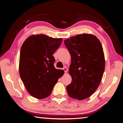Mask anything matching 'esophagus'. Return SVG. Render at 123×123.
Instances as JSON below:
<instances>
[{
  "instance_id": "esophagus-1",
  "label": "esophagus",
  "mask_w": 123,
  "mask_h": 123,
  "mask_svg": "<svg viewBox=\"0 0 123 123\" xmlns=\"http://www.w3.org/2000/svg\"><path fill=\"white\" fill-rule=\"evenodd\" d=\"M63 70H64V72H65V73H66L67 72H68V68H66V67H64L63 68Z\"/></svg>"
}]
</instances>
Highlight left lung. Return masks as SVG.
<instances>
[{
    "label": "left lung",
    "instance_id": "left-lung-1",
    "mask_svg": "<svg viewBox=\"0 0 123 123\" xmlns=\"http://www.w3.org/2000/svg\"><path fill=\"white\" fill-rule=\"evenodd\" d=\"M65 45L71 56L69 73L72 82L67 86L68 95L82 100L95 92L105 69L102 45L96 37L80 34L65 40Z\"/></svg>",
    "mask_w": 123,
    "mask_h": 123
}]
</instances>
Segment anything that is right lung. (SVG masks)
Segmentation results:
<instances>
[{"instance_id":"right-lung-1","label":"right lung","mask_w":123,"mask_h":123,"mask_svg":"<svg viewBox=\"0 0 123 123\" xmlns=\"http://www.w3.org/2000/svg\"><path fill=\"white\" fill-rule=\"evenodd\" d=\"M61 38L44 35L31 36L22 44L20 53L19 74L26 90L38 99L47 98L52 93L64 71L54 67L53 55L60 46Z\"/></svg>"}]
</instances>
